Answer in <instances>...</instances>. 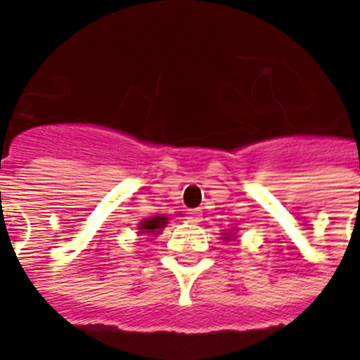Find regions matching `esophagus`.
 <instances>
[{"label":"esophagus","mask_w":360,"mask_h":360,"mask_svg":"<svg viewBox=\"0 0 360 360\" xmlns=\"http://www.w3.org/2000/svg\"><path fill=\"white\" fill-rule=\"evenodd\" d=\"M187 219L191 224H198L202 219V212L200 210H187Z\"/></svg>","instance_id":"esophagus-1"}]
</instances>
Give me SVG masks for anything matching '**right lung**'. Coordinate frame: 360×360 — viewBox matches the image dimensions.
I'll return each mask as SVG.
<instances>
[{"mask_svg":"<svg viewBox=\"0 0 360 360\" xmlns=\"http://www.w3.org/2000/svg\"><path fill=\"white\" fill-rule=\"evenodd\" d=\"M167 224V218L164 216H154V218L144 219L141 224L142 233H152V231H158V229H162V227Z\"/></svg>","mask_w":360,"mask_h":360,"instance_id":"add662e5","label":"right lung"}]
</instances>
